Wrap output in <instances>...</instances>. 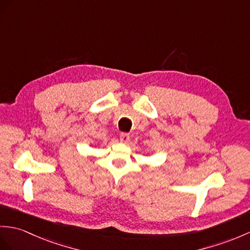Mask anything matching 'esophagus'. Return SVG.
<instances>
[{"instance_id": "esophagus-1", "label": "esophagus", "mask_w": 250, "mask_h": 250, "mask_svg": "<svg viewBox=\"0 0 250 250\" xmlns=\"http://www.w3.org/2000/svg\"><path fill=\"white\" fill-rule=\"evenodd\" d=\"M120 140H121V142H123V143H128L129 140H130V137H129L128 133L123 132V133H121V135H120Z\"/></svg>"}]
</instances>
